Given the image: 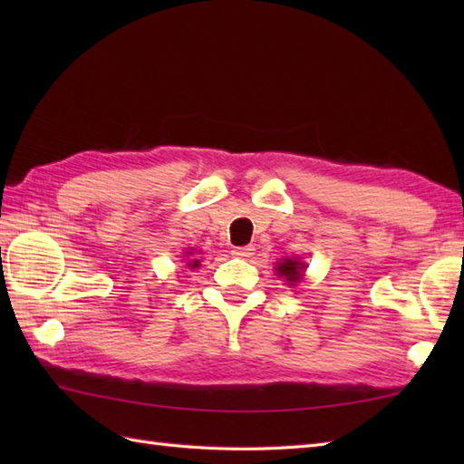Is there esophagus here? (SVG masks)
Masks as SVG:
<instances>
[{"instance_id": "1", "label": "esophagus", "mask_w": 464, "mask_h": 464, "mask_svg": "<svg viewBox=\"0 0 464 464\" xmlns=\"http://www.w3.org/2000/svg\"><path fill=\"white\" fill-rule=\"evenodd\" d=\"M253 251H255V249L251 247V245H245V247H235V249H233V253L237 255V257H251Z\"/></svg>"}]
</instances>
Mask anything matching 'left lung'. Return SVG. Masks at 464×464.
I'll list each match as a JSON object with an SVG mask.
<instances>
[{
	"instance_id": "8db88e82",
	"label": "left lung",
	"mask_w": 464,
	"mask_h": 464,
	"mask_svg": "<svg viewBox=\"0 0 464 464\" xmlns=\"http://www.w3.org/2000/svg\"><path fill=\"white\" fill-rule=\"evenodd\" d=\"M277 273L281 277H287L289 283H297L303 275V263L295 259H285L283 263L277 265Z\"/></svg>"
}]
</instances>
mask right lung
Returning <instances> with one entry per match:
<instances>
[{
	"mask_svg": "<svg viewBox=\"0 0 464 464\" xmlns=\"http://www.w3.org/2000/svg\"><path fill=\"white\" fill-rule=\"evenodd\" d=\"M197 265H199V261H193V263H189V267H197Z\"/></svg>",
	"mask_w": 464,
	"mask_h": 464,
	"instance_id": "right-lung-1",
	"label": "right lung"
}]
</instances>
